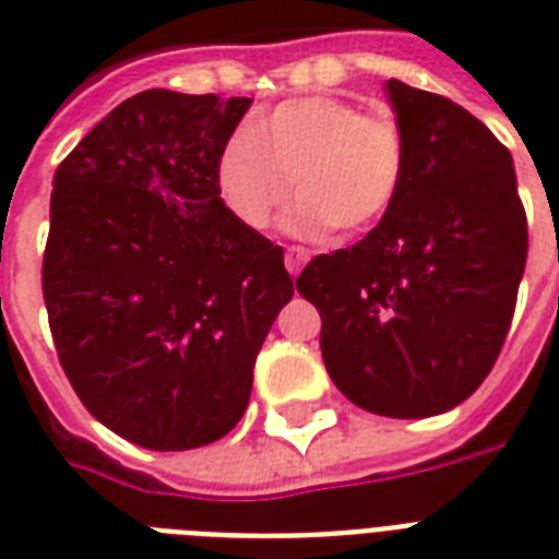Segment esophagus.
<instances>
[{
    "instance_id": "obj_1",
    "label": "esophagus",
    "mask_w": 559,
    "mask_h": 559,
    "mask_svg": "<svg viewBox=\"0 0 559 559\" xmlns=\"http://www.w3.org/2000/svg\"><path fill=\"white\" fill-rule=\"evenodd\" d=\"M307 261H310V252H307V249H301V246H289L284 263H287V272L293 275V278H296L298 272L305 270Z\"/></svg>"
}]
</instances>
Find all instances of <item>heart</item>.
Here are the masks:
<instances>
[{
	"label": "heart",
	"instance_id": "heart-1",
	"mask_svg": "<svg viewBox=\"0 0 559 559\" xmlns=\"http://www.w3.org/2000/svg\"><path fill=\"white\" fill-rule=\"evenodd\" d=\"M403 174L406 142L389 116H362L350 100L310 95L284 100L223 144L217 191L246 228L263 231L296 186V235L322 237L331 226L357 235L389 214Z\"/></svg>",
	"mask_w": 559,
	"mask_h": 559
}]
</instances>
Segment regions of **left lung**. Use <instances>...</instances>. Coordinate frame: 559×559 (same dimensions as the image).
<instances>
[{"label":"left lung","mask_w":559,"mask_h":559,"mask_svg":"<svg viewBox=\"0 0 559 559\" xmlns=\"http://www.w3.org/2000/svg\"><path fill=\"white\" fill-rule=\"evenodd\" d=\"M382 90L406 142L397 202L359 243L307 263L296 287L322 316L336 389L415 420L464 403L493 368L528 219L511 153L476 116L394 78Z\"/></svg>","instance_id":"8db88e82"}]
</instances>
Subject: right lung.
Masks as SVG:
<instances>
[{"label":"right lung","mask_w":559,"mask_h":559,"mask_svg":"<svg viewBox=\"0 0 559 559\" xmlns=\"http://www.w3.org/2000/svg\"><path fill=\"white\" fill-rule=\"evenodd\" d=\"M249 107L139 92L55 174L43 298L57 357L83 406L144 450L235 429L293 298L284 249L217 191L219 151Z\"/></svg>","instance_id":"add662e5"}]
</instances>
